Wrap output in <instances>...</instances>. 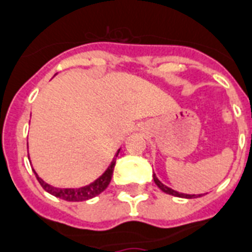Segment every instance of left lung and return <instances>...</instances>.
I'll list each match as a JSON object with an SVG mask.
<instances>
[{
  "label": "left lung",
  "mask_w": 252,
  "mask_h": 252,
  "mask_svg": "<svg viewBox=\"0 0 252 252\" xmlns=\"http://www.w3.org/2000/svg\"><path fill=\"white\" fill-rule=\"evenodd\" d=\"M154 177V182L157 186L159 187L160 190L163 191V192H166V194H170V195H174V196H178V198H187V199H191V198H198V196H202V194H198V195H195V194H192V195H190V194H183V192H178V191L173 190V189H170V187L164 186L163 183L160 182L159 179L157 178V175H153Z\"/></svg>",
  "instance_id": "obj_1"
}]
</instances>
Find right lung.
I'll return each mask as SVG.
<instances>
[{"mask_svg":"<svg viewBox=\"0 0 252 252\" xmlns=\"http://www.w3.org/2000/svg\"><path fill=\"white\" fill-rule=\"evenodd\" d=\"M121 150V149H119ZM119 150L117 151L115 154L114 159L111 160L110 166L107 167L105 173L102 174L101 177L95 179L94 182L88 185V186L79 187V189H58V187H53L50 186L49 183H46L45 181H42L41 178L37 175V173L34 171L35 177L38 179L39 185L43 187V190L47 191L49 194L57 196V198H61L63 200H69V202H82V200H88L92 199L94 196H97L101 194L102 191L106 190L109 183L111 181V177H113V171H114V166H115V160H117V157L119 154Z\"/></svg>","mask_w":252,"mask_h":252,"instance_id":"obj_1","label":"right lung"}]
</instances>
